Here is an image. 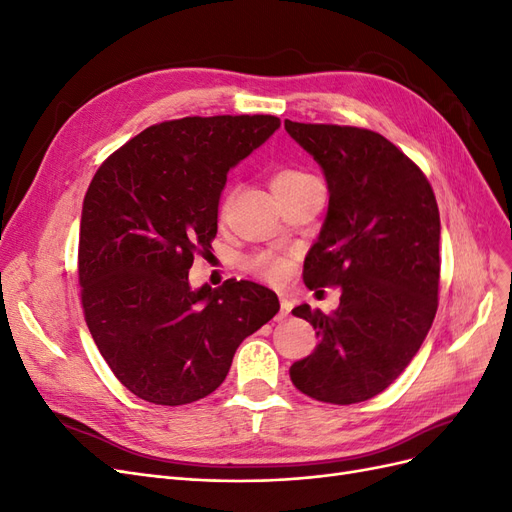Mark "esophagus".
<instances>
[{
  "instance_id": "obj_1",
  "label": "esophagus",
  "mask_w": 512,
  "mask_h": 512,
  "mask_svg": "<svg viewBox=\"0 0 512 512\" xmlns=\"http://www.w3.org/2000/svg\"><path fill=\"white\" fill-rule=\"evenodd\" d=\"M290 309H292V303H290L286 297H282V299H280V314L275 316V320H284V318L290 314Z\"/></svg>"
}]
</instances>
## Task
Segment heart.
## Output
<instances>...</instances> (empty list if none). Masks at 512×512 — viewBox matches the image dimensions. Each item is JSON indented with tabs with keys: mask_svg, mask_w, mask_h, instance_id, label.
Here are the masks:
<instances>
[{
	"mask_svg": "<svg viewBox=\"0 0 512 512\" xmlns=\"http://www.w3.org/2000/svg\"><path fill=\"white\" fill-rule=\"evenodd\" d=\"M309 175L301 173V170H292V168H284V170H277V173L271 177V188H284V185H292L297 181L307 179ZM250 267L254 271H258L260 275H267L271 280H280L284 277V273L288 271V262L282 256H275V254H258L250 260Z\"/></svg>",
	"mask_w": 512,
	"mask_h": 512,
	"instance_id": "1",
	"label": "heart"
}]
</instances>
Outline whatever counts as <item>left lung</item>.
<instances>
[{
  "mask_svg": "<svg viewBox=\"0 0 512 512\" xmlns=\"http://www.w3.org/2000/svg\"><path fill=\"white\" fill-rule=\"evenodd\" d=\"M284 128L329 188L303 280L307 288H342L329 316L307 303L292 309L320 342L292 363L290 380L318 401L359 404L399 378L436 318L438 203L421 168L378 132L290 119Z\"/></svg>",
  "mask_w": 512,
  "mask_h": 512,
  "instance_id": "8db88e82",
  "label": "left lung"
}]
</instances>
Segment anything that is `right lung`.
<instances>
[{
	"label": "right lung",
	"mask_w": 512,
	"mask_h": 512,
	"mask_svg": "<svg viewBox=\"0 0 512 512\" xmlns=\"http://www.w3.org/2000/svg\"><path fill=\"white\" fill-rule=\"evenodd\" d=\"M280 128L273 115L183 117L143 130L91 179L79 280L91 337L149 404L183 406L224 382L247 335L277 312L254 282L192 288L194 254L218 232L226 175Z\"/></svg>",
	"instance_id": "obj_1"
}]
</instances>
